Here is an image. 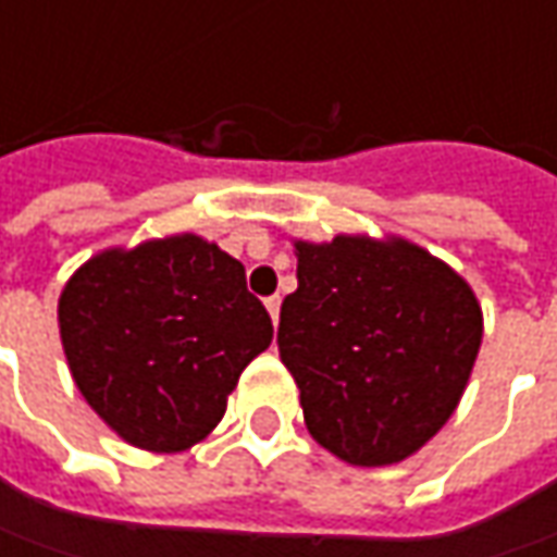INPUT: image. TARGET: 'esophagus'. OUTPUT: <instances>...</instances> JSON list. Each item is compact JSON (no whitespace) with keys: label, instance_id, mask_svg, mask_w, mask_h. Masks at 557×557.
<instances>
[{"label":"esophagus","instance_id":"34e87169","mask_svg":"<svg viewBox=\"0 0 557 557\" xmlns=\"http://www.w3.org/2000/svg\"><path fill=\"white\" fill-rule=\"evenodd\" d=\"M267 310L269 315H272V322H278V312H282V297H278V294L267 297Z\"/></svg>","mask_w":557,"mask_h":557}]
</instances>
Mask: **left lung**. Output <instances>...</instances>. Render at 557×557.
I'll return each instance as SVG.
<instances>
[{"mask_svg":"<svg viewBox=\"0 0 557 557\" xmlns=\"http://www.w3.org/2000/svg\"><path fill=\"white\" fill-rule=\"evenodd\" d=\"M294 257L278 356L300 387L307 431L359 468L416 456L468 387L483 337L478 294L396 235L297 238Z\"/></svg>","mask_w":557,"mask_h":557,"instance_id":"8db88e82","label":"left lung"}]
</instances>
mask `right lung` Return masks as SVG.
<instances>
[{
    "label": "right lung",
    "mask_w": 557,
    "mask_h": 557,
    "mask_svg": "<svg viewBox=\"0 0 557 557\" xmlns=\"http://www.w3.org/2000/svg\"><path fill=\"white\" fill-rule=\"evenodd\" d=\"M58 329L76 391L148 453L201 443L272 344L245 267L191 232L89 257L61 288Z\"/></svg>",
    "instance_id": "add662e5"
}]
</instances>
